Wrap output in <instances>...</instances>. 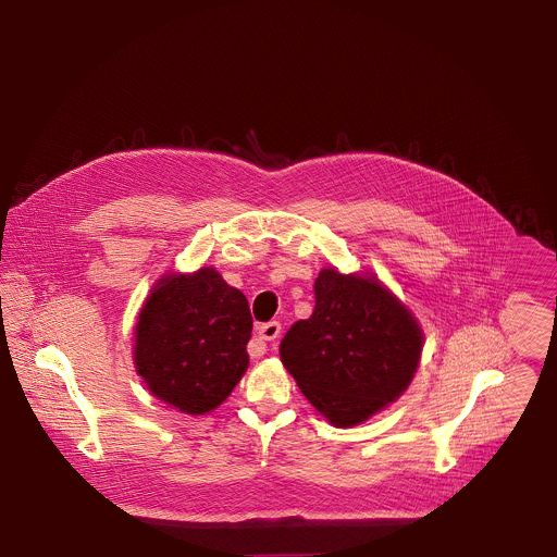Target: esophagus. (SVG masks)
<instances>
[{
    "label": "esophagus",
    "mask_w": 557,
    "mask_h": 557,
    "mask_svg": "<svg viewBox=\"0 0 557 557\" xmlns=\"http://www.w3.org/2000/svg\"><path fill=\"white\" fill-rule=\"evenodd\" d=\"M280 333H282V324L280 322H267V324H262L258 329V335L264 342H275L280 337Z\"/></svg>",
    "instance_id": "esophagus-1"
}]
</instances>
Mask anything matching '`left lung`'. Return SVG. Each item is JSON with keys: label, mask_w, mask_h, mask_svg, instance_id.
Wrapping results in <instances>:
<instances>
[{"label": "left lung", "mask_w": 557, "mask_h": 557, "mask_svg": "<svg viewBox=\"0 0 557 557\" xmlns=\"http://www.w3.org/2000/svg\"><path fill=\"white\" fill-rule=\"evenodd\" d=\"M423 352L412 310L374 273L322 269L314 310L280 344L284 368L335 428H355L408 389Z\"/></svg>", "instance_id": "8db88e82"}]
</instances>
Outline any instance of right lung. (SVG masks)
<instances>
[{
	"mask_svg": "<svg viewBox=\"0 0 557 557\" xmlns=\"http://www.w3.org/2000/svg\"><path fill=\"white\" fill-rule=\"evenodd\" d=\"M249 301L213 267L168 273L153 284L134 326V366L174 410H215L249 368Z\"/></svg>",
	"mask_w": 557,
	"mask_h": 557,
	"instance_id": "right-lung-1",
	"label": "right lung"
}]
</instances>
